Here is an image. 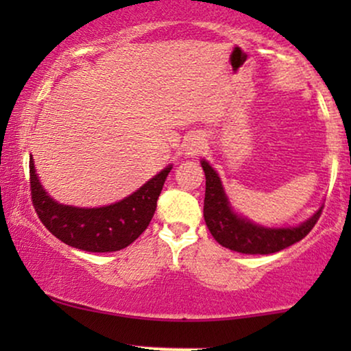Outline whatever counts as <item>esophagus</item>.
Segmentation results:
<instances>
[{"mask_svg": "<svg viewBox=\"0 0 351 351\" xmlns=\"http://www.w3.org/2000/svg\"><path fill=\"white\" fill-rule=\"evenodd\" d=\"M184 156L186 158H195L206 148V140L201 134H191L184 140Z\"/></svg>", "mask_w": 351, "mask_h": 351, "instance_id": "34e87169", "label": "esophagus"}]
</instances>
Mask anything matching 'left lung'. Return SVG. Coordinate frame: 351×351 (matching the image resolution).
<instances>
[{
  "instance_id": "obj_1",
  "label": "left lung",
  "mask_w": 351,
  "mask_h": 351,
  "mask_svg": "<svg viewBox=\"0 0 351 351\" xmlns=\"http://www.w3.org/2000/svg\"><path fill=\"white\" fill-rule=\"evenodd\" d=\"M206 176L204 221L213 237L224 247L241 254H274L299 243L315 226L324 204L299 226L267 228L237 215L221 183L219 175L206 160H201Z\"/></svg>"
}]
</instances>
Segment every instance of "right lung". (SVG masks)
Wrapping results in <instances>:
<instances>
[{
  "label": "right lung",
  "instance_id": "right-lung-1",
  "mask_svg": "<svg viewBox=\"0 0 351 351\" xmlns=\"http://www.w3.org/2000/svg\"><path fill=\"white\" fill-rule=\"evenodd\" d=\"M171 168L168 165L135 193L114 204L77 208L58 203L47 195L31 156V198L41 223L62 243L87 252H114L130 245L150 224Z\"/></svg>",
  "mask_w": 351,
  "mask_h": 351
}]
</instances>
